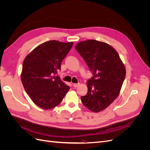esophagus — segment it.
I'll list each match as a JSON object with an SVG mask.
<instances>
[{
	"mask_svg": "<svg viewBox=\"0 0 150 150\" xmlns=\"http://www.w3.org/2000/svg\"><path fill=\"white\" fill-rule=\"evenodd\" d=\"M79 85V83H74V84H73V87L77 88Z\"/></svg>",
	"mask_w": 150,
	"mask_h": 150,
	"instance_id": "34e87169",
	"label": "esophagus"
}]
</instances>
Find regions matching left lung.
<instances>
[{"label": "left lung", "instance_id": "8db88e82", "mask_svg": "<svg viewBox=\"0 0 150 150\" xmlns=\"http://www.w3.org/2000/svg\"><path fill=\"white\" fill-rule=\"evenodd\" d=\"M75 49L93 75L87 81L88 93L81 97V101L91 111H101L119 95L126 76L125 67L116 50L103 42L85 40Z\"/></svg>", "mask_w": 150, "mask_h": 150}]
</instances>
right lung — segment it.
Segmentation results:
<instances>
[{
  "instance_id": "1",
  "label": "right lung",
  "mask_w": 150,
  "mask_h": 150,
  "mask_svg": "<svg viewBox=\"0 0 150 150\" xmlns=\"http://www.w3.org/2000/svg\"><path fill=\"white\" fill-rule=\"evenodd\" d=\"M73 42L49 40L26 56L22 64L21 81L25 91L36 105L44 110L55 108L69 90L58 76L62 60Z\"/></svg>"
}]
</instances>
